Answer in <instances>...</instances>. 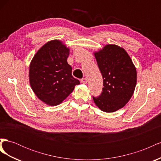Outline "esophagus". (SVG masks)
<instances>
[{"label": "esophagus", "instance_id": "obj_1", "mask_svg": "<svg viewBox=\"0 0 161 161\" xmlns=\"http://www.w3.org/2000/svg\"><path fill=\"white\" fill-rule=\"evenodd\" d=\"M81 82H82V83H83V84H86V82H87V79H86V78H84V79H81Z\"/></svg>", "mask_w": 161, "mask_h": 161}]
</instances>
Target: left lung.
<instances>
[{"mask_svg":"<svg viewBox=\"0 0 161 161\" xmlns=\"http://www.w3.org/2000/svg\"><path fill=\"white\" fill-rule=\"evenodd\" d=\"M103 79V92L94 97L95 105L111 113L124 108L133 95L137 81L136 67L124 48L108 44L94 52Z\"/></svg>","mask_w":161,"mask_h":161,"instance_id":"8db88e82","label":"left lung"}]
</instances>
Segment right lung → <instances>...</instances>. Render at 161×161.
<instances>
[{
    "label": "right lung",
    "instance_id": "add662e5",
    "mask_svg": "<svg viewBox=\"0 0 161 161\" xmlns=\"http://www.w3.org/2000/svg\"><path fill=\"white\" fill-rule=\"evenodd\" d=\"M70 49L58 40L47 42L31 61L29 79L34 93L48 105L60 104L80 81L72 75Z\"/></svg>",
    "mask_w": 161,
    "mask_h": 161
}]
</instances>
